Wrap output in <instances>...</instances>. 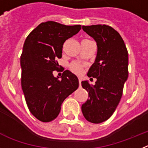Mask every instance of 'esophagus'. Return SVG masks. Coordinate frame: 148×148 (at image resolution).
Masks as SVG:
<instances>
[{
  "instance_id": "esophagus-1",
  "label": "esophagus",
  "mask_w": 148,
  "mask_h": 148,
  "mask_svg": "<svg viewBox=\"0 0 148 148\" xmlns=\"http://www.w3.org/2000/svg\"><path fill=\"white\" fill-rule=\"evenodd\" d=\"M79 86H81V79H79Z\"/></svg>"
}]
</instances>
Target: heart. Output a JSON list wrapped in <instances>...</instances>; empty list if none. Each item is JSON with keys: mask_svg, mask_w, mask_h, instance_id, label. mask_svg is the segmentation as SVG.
<instances>
[{"mask_svg": "<svg viewBox=\"0 0 148 148\" xmlns=\"http://www.w3.org/2000/svg\"><path fill=\"white\" fill-rule=\"evenodd\" d=\"M70 68L71 69L73 72H74L77 74H80L83 72V68L79 63L77 62H73L71 65H70Z\"/></svg>", "mask_w": 148, "mask_h": 148, "instance_id": "b5f03b06", "label": "heart"}]
</instances>
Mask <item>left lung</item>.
<instances>
[{
  "mask_svg": "<svg viewBox=\"0 0 148 148\" xmlns=\"http://www.w3.org/2000/svg\"><path fill=\"white\" fill-rule=\"evenodd\" d=\"M83 29L95 39L97 52L87 73L97 81L94 86L82 81L89 98L81 110L88 121L100 124L110 119L121 101L128 78V52L120 34L111 27L97 24L83 26Z\"/></svg>",
  "mask_w": 148,
  "mask_h": 148,
  "instance_id": "obj_1",
  "label": "left lung"
}]
</instances>
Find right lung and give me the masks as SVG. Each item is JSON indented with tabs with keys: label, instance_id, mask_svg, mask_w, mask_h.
Returning a JSON list of instances; mask_svg holds the SVG:
<instances>
[{
	"label": "right lung",
	"instance_id": "1",
	"mask_svg": "<svg viewBox=\"0 0 148 148\" xmlns=\"http://www.w3.org/2000/svg\"><path fill=\"white\" fill-rule=\"evenodd\" d=\"M80 29L81 25L51 21L41 23L24 42L20 61L21 88L28 109L41 121L54 120L64 100L79 86L77 76L69 70L60 77L53 71L58 69L56 60L62 57L64 42Z\"/></svg>",
	"mask_w": 148,
	"mask_h": 148
}]
</instances>
